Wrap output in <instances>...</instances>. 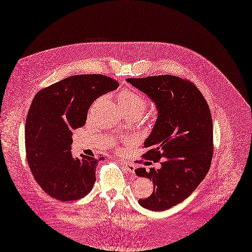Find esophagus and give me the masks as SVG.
<instances>
[{"instance_id": "34e87169", "label": "esophagus", "mask_w": 252, "mask_h": 252, "mask_svg": "<svg viewBox=\"0 0 252 252\" xmlns=\"http://www.w3.org/2000/svg\"><path fill=\"white\" fill-rule=\"evenodd\" d=\"M121 165H122V167L124 168V170H126L127 172L132 173V174L134 173V171H135V165L127 163V162H123V163H121Z\"/></svg>"}]
</instances>
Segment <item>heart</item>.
I'll use <instances>...</instances> for the list:
<instances>
[{
    "instance_id": "b5f03b06",
    "label": "heart",
    "mask_w": 252,
    "mask_h": 252,
    "mask_svg": "<svg viewBox=\"0 0 252 252\" xmlns=\"http://www.w3.org/2000/svg\"><path fill=\"white\" fill-rule=\"evenodd\" d=\"M119 105L123 112H132L142 115L147 107L146 99L141 95L132 90H123L119 94Z\"/></svg>"
}]
</instances>
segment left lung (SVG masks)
<instances>
[{"mask_svg":"<svg viewBox=\"0 0 252 252\" xmlns=\"http://www.w3.org/2000/svg\"><path fill=\"white\" fill-rule=\"evenodd\" d=\"M157 109V120L145 141L147 160H162L159 169L135 173L153 182L154 191L138 203L153 211L169 209L186 200L206 176L213 146L212 119L207 101L193 83L170 75L130 78Z\"/></svg>","mask_w":252,"mask_h":252,"instance_id":"obj_1","label":"left lung"}]
</instances>
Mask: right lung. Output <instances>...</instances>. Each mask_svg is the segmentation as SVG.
<instances>
[{"label":"right lung","mask_w":252,"mask_h":252,"mask_svg":"<svg viewBox=\"0 0 252 252\" xmlns=\"http://www.w3.org/2000/svg\"><path fill=\"white\" fill-rule=\"evenodd\" d=\"M119 87L103 75H77L35 94L26 121V152L30 169L42 189L63 202L85 197L96 177L100 159L70 152L73 131L86 123L90 105Z\"/></svg>","instance_id":"1"}]
</instances>
